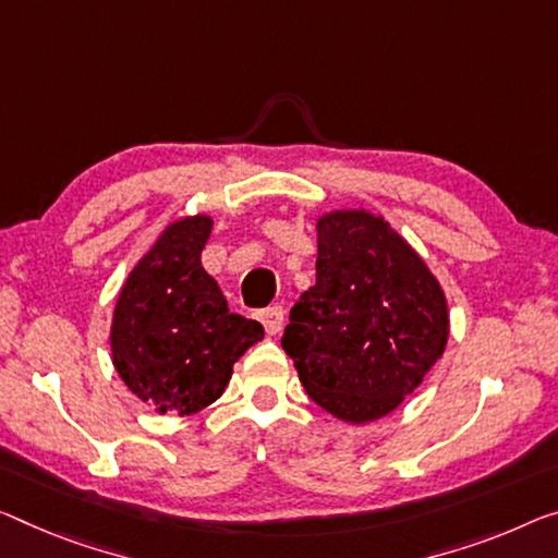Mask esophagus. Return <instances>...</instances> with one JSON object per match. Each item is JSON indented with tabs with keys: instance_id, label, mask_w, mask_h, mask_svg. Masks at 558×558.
<instances>
[{
	"instance_id": "obj_1",
	"label": "esophagus",
	"mask_w": 558,
	"mask_h": 558,
	"mask_svg": "<svg viewBox=\"0 0 558 558\" xmlns=\"http://www.w3.org/2000/svg\"><path fill=\"white\" fill-rule=\"evenodd\" d=\"M262 324L264 329H267V333H279L281 329H284V306H269L264 308L262 312Z\"/></svg>"
}]
</instances>
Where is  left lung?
Returning a JSON list of instances; mask_svg holds the SVG:
<instances>
[{"label":"left lung","instance_id":"8db88e82","mask_svg":"<svg viewBox=\"0 0 558 558\" xmlns=\"http://www.w3.org/2000/svg\"><path fill=\"white\" fill-rule=\"evenodd\" d=\"M281 347L312 401L347 424L389 416L449 341L447 294L387 219H316V284L291 308Z\"/></svg>","mask_w":558,"mask_h":558}]
</instances>
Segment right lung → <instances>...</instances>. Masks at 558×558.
Segmentation results:
<instances>
[{"label":"right lung","mask_w":558,"mask_h":558,"mask_svg":"<svg viewBox=\"0 0 558 558\" xmlns=\"http://www.w3.org/2000/svg\"><path fill=\"white\" fill-rule=\"evenodd\" d=\"M209 214L179 217L134 264L111 314L109 347L119 379L157 414H196L225 393L234 364L264 327L229 304L202 267Z\"/></svg>","instance_id":"1"}]
</instances>
